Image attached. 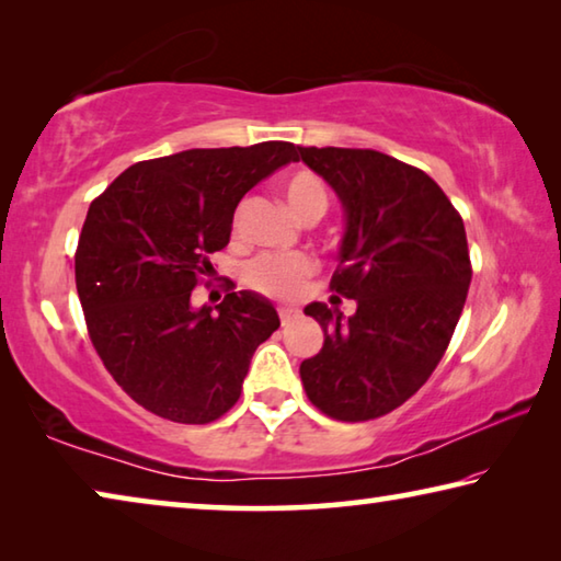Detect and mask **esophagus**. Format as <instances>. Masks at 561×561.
<instances>
[{
    "label": "esophagus",
    "mask_w": 561,
    "mask_h": 561,
    "mask_svg": "<svg viewBox=\"0 0 561 561\" xmlns=\"http://www.w3.org/2000/svg\"><path fill=\"white\" fill-rule=\"evenodd\" d=\"M297 314V311H294L291 307H279V319H282V324H287V321Z\"/></svg>",
    "instance_id": "esophagus-1"
}]
</instances>
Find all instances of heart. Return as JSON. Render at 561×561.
<instances>
[{"label": "heart", "instance_id": "b5f03b06", "mask_svg": "<svg viewBox=\"0 0 561 561\" xmlns=\"http://www.w3.org/2000/svg\"><path fill=\"white\" fill-rule=\"evenodd\" d=\"M284 197L297 217L309 210H327V190L311 173L291 175L284 185ZM311 274H314V262L304 254H264L247 267V284L270 297L294 299L307 287Z\"/></svg>", "mask_w": 561, "mask_h": 561}]
</instances>
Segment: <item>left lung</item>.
<instances>
[{"mask_svg":"<svg viewBox=\"0 0 561 561\" xmlns=\"http://www.w3.org/2000/svg\"><path fill=\"white\" fill-rule=\"evenodd\" d=\"M299 153L344 207L331 289L356 301L348 319L324 301L304 307L324 346L301 360V383L321 413L371 421L405 403L448 348L472 279L468 237L423 170L368 148Z\"/></svg>","mask_w":561,"mask_h":561,"instance_id":"left-lung-1","label":"left lung"}]
</instances>
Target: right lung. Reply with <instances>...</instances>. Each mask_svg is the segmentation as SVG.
<instances>
[{
    "label": "right lung",
    "mask_w": 561,
    "mask_h": 561,
    "mask_svg": "<svg viewBox=\"0 0 561 561\" xmlns=\"http://www.w3.org/2000/svg\"><path fill=\"white\" fill-rule=\"evenodd\" d=\"M297 146L193 148L144 160L91 203L76 250V289L89 336L116 383L146 411L203 425L230 411L252 354L279 327L257 291L193 307L230 242L237 205Z\"/></svg>",
    "instance_id": "1"
}]
</instances>
